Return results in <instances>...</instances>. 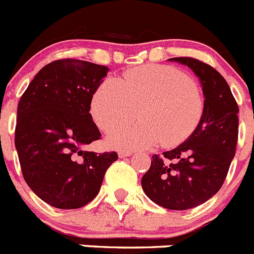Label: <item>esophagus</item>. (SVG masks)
I'll return each mask as SVG.
<instances>
[{"instance_id": "obj_1", "label": "esophagus", "mask_w": 254, "mask_h": 254, "mask_svg": "<svg viewBox=\"0 0 254 254\" xmlns=\"http://www.w3.org/2000/svg\"><path fill=\"white\" fill-rule=\"evenodd\" d=\"M132 153H134L132 150H125V149H123V150L119 151V156H130Z\"/></svg>"}]
</instances>
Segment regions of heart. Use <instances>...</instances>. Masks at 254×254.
<instances>
[{
    "instance_id": "heart-1",
    "label": "heart",
    "mask_w": 254,
    "mask_h": 254,
    "mask_svg": "<svg viewBox=\"0 0 254 254\" xmlns=\"http://www.w3.org/2000/svg\"><path fill=\"white\" fill-rule=\"evenodd\" d=\"M142 123L125 127L136 119ZM205 104L195 82L179 68L149 64L130 68L122 79L100 82L90 104L95 124L111 131L108 141L115 146L148 148L162 143H183L200 125Z\"/></svg>"
}]
</instances>
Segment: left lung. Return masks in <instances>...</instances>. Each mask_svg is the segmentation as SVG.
Returning <instances> with one entry per match:
<instances>
[{
  "mask_svg": "<svg viewBox=\"0 0 254 254\" xmlns=\"http://www.w3.org/2000/svg\"><path fill=\"white\" fill-rule=\"evenodd\" d=\"M200 80L205 110L200 125L183 144L154 154L141 179L146 195L167 209L203 204L223 186L238 140V105L229 85L214 67L193 58H173Z\"/></svg>",
  "mask_w": 254,
  "mask_h": 254,
  "instance_id": "1",
  "label": "left lung"
}]
</instances>
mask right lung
I'll use <instances>...</instances> for the list:
<instances>
[{"label":"right lung","mask_w":254,"mask_h":254,"mask_svg":"<svg viewBox=\"0 0 254 254\" xmlns=\"http://www.w3.org/2000/svg\"><path fill=\"white\" fill-rule=\"evenodd\" d=\"M109 68L75 59L47 64L20 99L15 145L27 186L59 209H76L98 195L116 151L85 146L101 136L90 104Z\"/></svg>","instance_id":"add662e5"}]
</instances>
